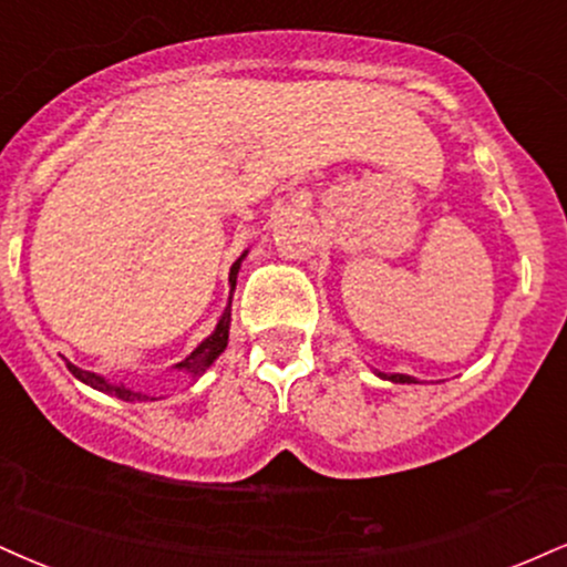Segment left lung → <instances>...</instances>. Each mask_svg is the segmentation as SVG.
<instances>
[{"label": "left lung", "mask_w": 567, "mask_h": 567, "mask_svg": "<svg viewBox=\"0 0 567 567\" xmlns=\"http://www.w3.org/2000/svg\"><path fill=\"white\" fill-rule=\"evenodd\" d=\"M378 378L391 380V383H417V380L409 378V374H385V372H378Z\"/></svg>", "instance_id": "1"}]
</instances>
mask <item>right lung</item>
Masks as SVG:
<instances>
[{
    "label": "right lung",
    "instance_id": "obj_1",
    "mask_svg": "<svg viewBox=\"0 0 567 567\" xmlns=\"http://www.w3.org/2000/svg\"><path fill=\"white\" fill-rule=\"evenodd\" d=\"M245 256H248V250H245V254H243L240 258H237V261L231 264V269H229V288H231V290H235V285H237V271H240V264H243ZM229 322H231V298H229V306H227V309H224V313H221V319H218L216 330L210 332V336H208L206 340H203V343L197 346V349H195L193 353H189L187 359H182L179 364L174 367V370L189 374V378H193V380L200 378V374L206 372L208 367L214 364V361H216L218 357H221L224 349H227V343H229ZM68 370H71L73 378H79L81 383L92 385L94 391H102V393H107V395H115V399H121V401H147V399H150L147 393L132 391V388H126L124 383H111V380H105V378H102V374L79 370V367L71 364V361H68ZM150 401H155V399H150Z\"/></svg>",
    "mask_w": 567,
    "mask_h": 567
}]
</instances>
